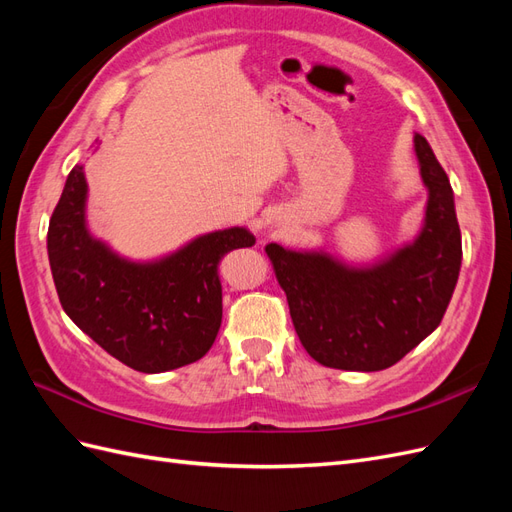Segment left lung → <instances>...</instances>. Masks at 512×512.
<instances>
[{"label": "left lung", "mask_w": 512, "mask_h": 512, "mask_svg": "<svg viewBox=\"0 0 512 512\" xmlns=\"http://www.w3.org/2000/svg\"><path fill=\"white\" fill-rule=\"evenodd\" d=\"M427 188L418 235L369 265H350L324 250L265 252L286 292L303 348L324 367L380 371L438 329L461 269L455 196L425 136H414Z\"/></svg>", "instance_id": "8db88e82"}]
</instances>
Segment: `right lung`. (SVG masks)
Masks as SVG:
<instances>
[{
    "mask_svg": "<svg viewBox=\"0 0 512 512\" xmlns=\"http://www.w3.org/2000/svg\"><path fill=\"white\" fill-rule=\"evenodd\" d=\"M87 179L76 164L53 211L46 250L61 307L117 361L143 374L190 365L222 324L218 262L254 235L232 226L153 260H130L87 228Z\"/></svg>",
    "mask_w": 512,
    "mask_h": 512,
    "instance_id": "1",
    "label": "right lung"
}]
</instances>
